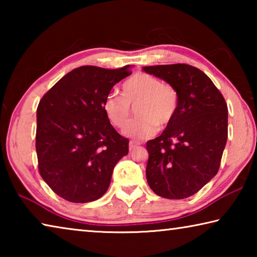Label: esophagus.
Here are the masks:
<instances>
[{"label":"esophagus","mask_w":257,"mask_h":257,"mask_svg":"<svg viewBox=\"0 0 257 257\" xmlns=\"http://www.w3.org/2000/svg\"><path fill=\"white\" fill-rule=\"evenodd\" d=\"M139 145V143L138 142H135V141H130L129 142V150L132 151V150H134L135 147L136 146H138Z\"/></svg>","instance_id":"34e87169"}]
</instances>
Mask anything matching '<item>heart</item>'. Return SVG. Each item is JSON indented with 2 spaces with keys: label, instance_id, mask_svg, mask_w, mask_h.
<instances>
[{
  "label": "heart",
  "instance_id": "b5f03b06",
  "mask_svg": "<svg viewBox=\"0 0 257 257\" xmlns=\"http://www.w3.org/2000/svg\"><path fill=\"white\" fill-rule=\"evenodd\" d=\"M121 95L110 94L103 102V110L112 125L123 130L137 108L139 119L125 130L128 136L144 139L153 136L159 127H167L175 119L179 105V95L170 84L158 77L138 72L123 82Z\"/></svg>",
  "mask_w": 257,
  "mask_h": 257
}]
</instances>
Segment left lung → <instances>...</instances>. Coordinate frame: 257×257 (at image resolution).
I'll list each match as a JSON object with an SVG mask.
<instances>
[{"label": "left lung", "mask_w": 257, "mask_h": 257, "mask_svg": "<svg viewBox=\"0 0 257 257\" xmlns=\"http://www.w3.org/2000/svg\"><path fill=\"white\" fill-rule=\"evenodd\" d=\"M177 89L175 119L146 143V178L161 197L181 199L202 189L217 171L228 138V106L202 70L185 63L143 67Z\"/></svg>", "instance_id": "left-lung-1"}]
</instances>
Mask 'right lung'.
Masks as SVG:
<instances>
[{"label":"right lung","mask_w":257,"mask_h":257,"mask_svg":"<svg viewBox=\"0 0 257 257\" xmlns=\"http://www.w3.org/2000/svg\"><path fill=\"white\" fill-rule=\"evenodd\" d=\"M132 75L129 66H82L61 78L37 106L38 171L50 188L72 203L101 198L129 141L107 120L103 102Z\"/></svg>","instance_id":"add662e5"}]
</instances>
